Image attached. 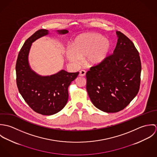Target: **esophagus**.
<instances>
[{"label":"esophagus","mask_w":157,"mask_h":157,"mask_svg":"<svg viewBox=\"0 0 157 157\" xmlns=\"http://www.w3.org/2000/svg\"><path fill=\"white\" fill-rule=\"evenodd\" d=\"M85 75H86V71L85 70H81L80 71V74H79L80 76L84 77V76H85Z\"/></svg>","instance_id":"1"}]
</instances>
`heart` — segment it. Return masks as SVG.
Masks as SVG:
<instances>
[{
    "mask_svg": "<svg viewBox=\"0 0 157 157\" xmlns=\"http://www.w3.org/2000/svg\"><path fill=\"white\" fill-rule=\"evenodd\" d=\"M111 48V42L103 35L96 33H85L76 38L73 48H67V57L75 65H80L82 59L86 58L88 67H97L106 62Z\"/></svg>",
    "mask_w": 157,
    "mask_h": 157,
    "instance_id": "heart-1",
    "label": "heart"
}]
</instances>
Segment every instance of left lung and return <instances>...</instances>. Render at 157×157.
<instances>
[{
	"label": "left lung",
	"instance_id": "left-lung-1",
	"mask_svg": "<svg viewBox=\"0 0 157 157\" xmlns=\"http://www.w3.org/2000/svg\"><path fill=\"white\" fill-rule=\"evenodd\" d=\"M113 54L86 72V90L93 105L108 113L125 108L137 95L141 65L133 42L120 31Z\"/></svg>",
	"mask_w": 157,
	"mask_h": 157
}]
</instances>
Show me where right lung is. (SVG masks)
Segmentation results:
<instances>
[{
	"mask_svg": "<svg viewBox=\"0 0 157 157\" xmlns=\"http://www.w3.org/2000/svg\"><path fill=\"white\" fill-rule=\"evenodd\" d=\"M60 34L67 29L57 30ZM49 34L47 29L37 31L24 43L16 62V82L19 91L29 106L35 112L51 115L60 111L67 105L68 87L79 72H67L62 69L57 73L42 76L31 69L28 55L32 44Z\"/></svg>",
	"mask_w": 157,
	"mask_h": 157,
	"instance_id": "1",
	"label": "right lung"
}]
</instances>
